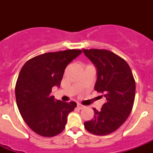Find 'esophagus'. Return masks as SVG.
Segmentation results:
<instances>
[{
	"label": "esophagus",
	"instance_id": "obj_1",
	"mask_svg": "<svg viewBox=\"0 0 153 153\" xmlns=\"http://www.w3.org/2000/svg\"><path fill=\"white\" fill-rule=\"evenodd\" d=\"M85 106H83V105H81V104H77V108L79 109H83Z\"/></svg>",
	"mask_w": 153,
	"mask_h": 153
}]
</instances>
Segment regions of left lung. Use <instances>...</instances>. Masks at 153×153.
Segmentation results:
<instances>
[{
    "instance_id": "obj_1",
    "label": "left lung",
    "mask_w": 153,
    "mask_h": 153,
    "mask_svg": "<svg viewBox=\"0 0 153 153\" xmlns=\"http://www.w3.org/2000/svg\"><path fill=\"white\" fill-rule=\"evenodd\" d=\"M97 69L94 90L101 93L106 102L100 111L93 108L94 118L84 123L86 129L97 136H105L123 124L134 103L136 83L128 63L106 50H83Z\"/></svg>"
}]
</instances>
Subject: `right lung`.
Wrapping results in <instances>:
<instances>
[{
	"label": "right lung",
	"mask_w": 153,
	"mask_h": 153,
	"mask_svg": "<svg viewBox=\"0 0 153 153\" xmlns=\"http://www.w3.org/2000/svg\"><path fill=\"white\" fill-rule=\"evenodd\" d=\"M79 50L47 53L28 60L19 74L15 87L17 105L28 126L45 137L64 129L76 103L56 100L52 87H60L65 68L81 54Z\"/></svg>",
	"instance_id": "obj_1"
}]
</instances>
